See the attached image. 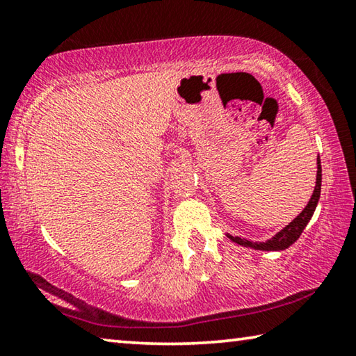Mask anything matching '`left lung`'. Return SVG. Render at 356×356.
<instances>
[{
    "label": "left lung",
    "mask_w": 356,
    "mask_h": 356,
    "mask_svg": "<svg viewBox=\"0 0 356 356\" xmlns=\"http://www.w3.org/2000/svg\"><path fill=\"white\" fill-rule=\"evenodd\" d=\"M321 186H322V166H321V159H317V180H316L314 193H312L308 206L303 209V212H301L297 218H295L292 222H289V225L282 229L281 232L276 234L273 238H270V240H267V242H262V243L248 242V240H243L240 237H232V236H227V237L231 238L232 242L243 245V246H250V248H254V250L276 251V250L289 248V246H291L293 242H297L298 237L301 236V232H303V229L306 227L308 221L311 220L312 213H314L317 202H318V197H321Z\"/></svg>",
    "instance_id": "obj_1"
}]
</instances>
